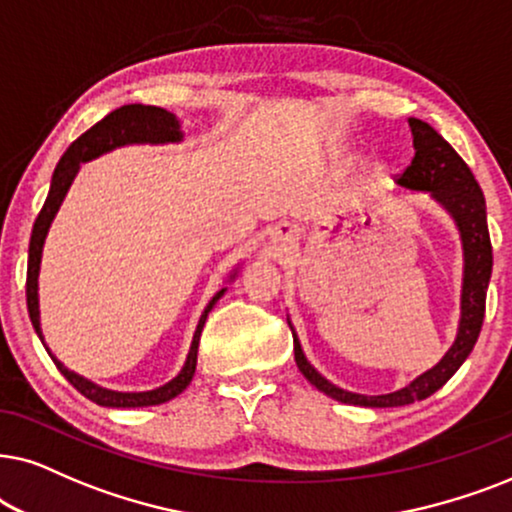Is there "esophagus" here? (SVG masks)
I'll return each instance as SVG.
<instances>
[{
  "mask_svg": "<svg viewBox=\"0 0 512 512\" xmlns=\"http://www.w3.org/2000/svg\"><path fill=\"white\" fill-rule=\"evenodd\" d=\"M271 241L278 245H288L292 241V227L290 224H278V227L271 231Z\"/></svg>",
  "mask_w": 512,
  "mask_h": 512,
  "instance_id": "esophagus-1",
  "label": "esophagus"
}]
</instances>
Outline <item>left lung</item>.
I'll return each mask as SVG.
<instances>
[{"mask_svg":"<svg viewBox=\"0 0 512 512\" xmlns=\"http://www.w3.org/2000/svg\"><path fill=\"white\" fill-rule=\"evenodd\" d=\"M414 138V159L403 175L398 177V187L407 192H426L452 217L461 236L463 248V283H461V318L456 330L454 344L431 370L419 374L410 384L384 395H363L344 391L327 381L309 360H306L302 344L292 327V342H295V363L299 372L318 388L320 393L330 395L344 405L358 407H403L433 395L438 388L454 377V372L470 356L478 342L482 320H485V299L489 278H492V241L487 229V206L482 189L470 173L466 161L454 152V147L442 135L421 119H410Z\"/></svg>","mask_w":512,"mask_h":512,"instance_id":"left-lung-1","label":"left lung"}]
</instances>
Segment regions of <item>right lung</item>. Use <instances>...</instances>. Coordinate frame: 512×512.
<instances>
[{"label":"right lung","instance_id":"1","mask_svg":"<svg viewBox=\"0 0 512 512\" xmlns=\"http://www.w3.org/2000/svg\"><path fill=\"white\" fill-rule=\"evenodd\" d=\"M185 133H182L180 119L175 117L173 112L163 107L154 105H124L114 112H109L105 119L98 121L93 128H88L84 135H79L77 140L67 147L63 159L58 161L56 170H53L51 177V189L49 196H46L42 213L37 215L32 227V238H30V252H27V311H30V320L34 332H37L39 339L44 344L42 335V323H39V267H42V252H44V241L46 234H49L51 222L56 213L60 210V203H63L67 189L72 187L74 177H77L81 163L98 159V156L112 152L117 147L126 145H168V142H182ZM238 276V267L231 271L229 281H234ZM227 288H222L217 295L210 299L206 309H203L199 325H196L192 346H189L187 360L182 365L180 374L175 379H170L168 384H163L154 391H138V393H124V391H112V388H102L93 384L91 379L81 377V374L67 370V367L60 363V360L49 351V356L60 374L70 381V384L77 388L81 395H86L88 400H93L95 405L102 407H149V405H161L173 400L175 395H180L192 381L196 372V353H199V339L201 330L206 325V318L210 309H213L217 299H220Z\"/></svg>","mask_w":512,"mask_h":512}]
</instances>
